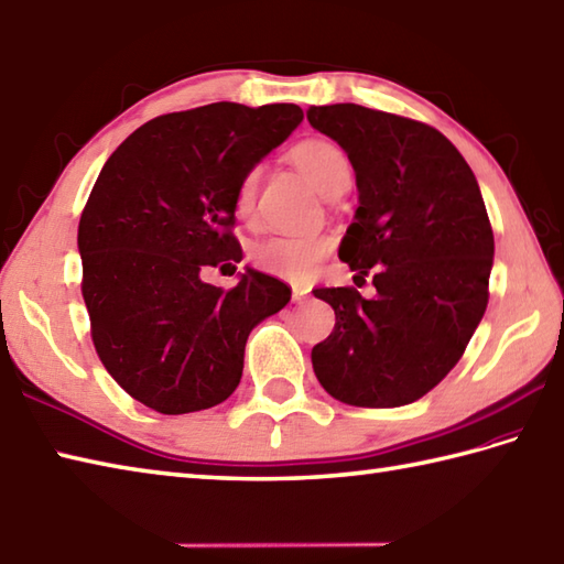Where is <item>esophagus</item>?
Returning <instances> with one entry per match:
<instances>
[{
    "mask_svg": "<svg viewBox=\"0 0 564 564\" xmlns=\"http://www.w3.org/2000/svg\"><path fill=\"white\" fill-rule=\"evenodd\" d=\"M306 299H308V290H304V286H294L292 302H294V304H304Z\"/></svg>",
    "mask_w": 564,
    "mask_h": 564,
    "instance_id": "1",
    "label": "esophagus"
}]
</instances>
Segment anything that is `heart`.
I'll return each mask as SVG.
<instances>
[{
    "label": "heart",
    "instance_id": "1",
    "mask_svg": "<svg viewBox=\"0 0 564 564\" xmlns=\"http://www.w3.org/2000/svg\"><path fill=\"white\" fill-rule=\"evenodd\" d=\"M296 167L302 175L312 182V187L328 197V194L340 187L343 182H350V160L338 145L328 141H306L292 151ZM260 185V170H250L243 177L236 194V212L238 216H250L256 206ZM330 250V238L318 234H274L252 248V262L260 270L278 278H286L294 282L306 280L318 265V260Z\"/></svg>",
    "mask_w": 564,
    "mask_h": 564
}]
</instances>
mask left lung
<instances>
[{"mask_svg":"<svg viewBox=\"0 0 564 564\" xmlns=\"http://www.w3.org/2000/svg\"><path fill=\"white\" fill-rule=\"evenodd\" d=\"M306 119L348 153L358 209L338 258L362 278L375 268L377 290L314 292L336 312L314 372L343 404H411L463 358L487 308L494 234L475 172L441 131L397 113L326 105Z\"/></svg>","mask_w":564,"mask_h":564,"instance_id":"8db88e82","label":"left lung"}]
</instances>
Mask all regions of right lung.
Returning a JSON list of instances; mask_svg holds the SVG:
<instances>
[{"mask_svg": "<svg viewBox=\"0 0 564 564\" xmlns=\"http://www.w3.org/2000/svg\"><path fill=\"white\" fill-rule=\"evenodd\" d=\"M302 119L296 105L236 101L165 113L101 167L77 228L83 296L99 360L148 409L226 401L250 330L290 302V286L258 270L228 292L202 270L243 258L231 234L240 182Z\"/></svg>", "mask_w": 564, "mask_h": 564, "instance_id": "add662e5", "label": "right lung"}]
</instances>
